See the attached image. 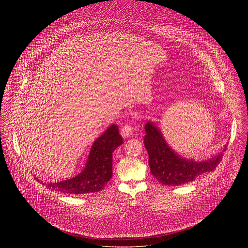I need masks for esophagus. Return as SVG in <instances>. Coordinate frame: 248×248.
Returning a JSON list of instances; mask_svg holds the SVG:
<instances>
[{
  "label": "esophagus",
  "instance_id": "obj_1",
  "mask_svg": "<svg viewBox=\"0 0 248 248\" xmlns=\"http://www.w3.org/2000/svg\"><path fill=\"white\" fill-rule=\"evenodd\" d=\"M133 132H134V128H133V124L132 123H126L125 125L122 126L121 130H120V133H121V136L123 138H129L130 136L133 135Z\"/></svg>",
  "mask_w": 248,
  "mask_h": 248
}]
</instances>
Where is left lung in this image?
Listing matches in <instances>:
<instances>
[{"label":"left lung","instance_id":"left-lung-1","mask_svg":"<svg viewBox=\"0 0 248 248\" xmlns=\"http://www.w3.org/2000/svg\"><path fill=\"white\" fill-rule=\"evenodd\" d=\"M145 132L144 146L149 155L150 170L162 184L178 186L191 182L207 172L214 171L222 159V152L205 161L184 159L168 146L160 131L152 122H147ZM225 148L223 151L226 150Z\"/></svg>","mask_w":248,"mask_h":248}]
</instances>
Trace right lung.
I'll return each mask as SVG.
<instances>
[{"label": "right lung", "instance_id": "1", "mask_svg": "<svg viewBox=\"0 0 248 248\" xmlns=\"http://www.w3.org/2000/svg\"><path fill=\"white\" fill-rule=\"evenodd\" d=\"M122 142L117 125H110L93 143L82 173L64 181L49 182L46 186L67 195H82L101 191L112 177V153Z\"/></svg>", "mask_w": 248, "mask_h": 248}]
</instances>
